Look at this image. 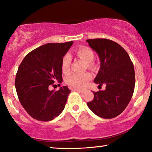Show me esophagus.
I'll return each mask as SVG.
<instances>
[{
	"instance_id": "1",
	"label": "esophagus",
	"mask_w": 152,
	"mask_h": 152,
	"mask_svg": "<svg viewBox=\"0 0 152 152\" xmlns=\"http://www.w3.org/2000/svg\"><path fill=\"white\" fill-rule=\"evenodd\" d=\"M74 90L77 91H78L79 93H81V94H83V93L85 92V91H84V90H83V89H74Z\"/></svg>"
}]
</instances>
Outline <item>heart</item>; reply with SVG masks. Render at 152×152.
Here are the masks:
<instances>
[{"label":"heart","mask_w":152,"mask_h":152,"mask_svg":"<svg viewBox=\"0 0 152 152\" xmlns=\"http://www.w3.org/2000/svg\"><path fill=\"white\" fill-rule=\"evenodd\" d=\"M77 56L82 59L87 63V67L89 69H93L94 67V53L91 49L88 47H82L77 49L76 51ZM72 63V57L69 54H66L63 56L61 61V69L63 73H67L70 69V66ZM91 75L88 72H85L82 74L72 73L68 75L65 78L66 84L74 88H84L87 83L91 80Z\"/></svg>","instance_id":"1"}]
</instances>
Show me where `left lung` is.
I'll list each match as a JSON object with an SVG mask.
<instances>
[{"label": "left lung", "instance_id": "left-lung-1", "mask_svg": "<svg viewBox=\"0 0 152 152\" xmlns=\"http://www.w3.org/2000/svg\"><path fill=\"white\" fill-rule=\"evenodd\" d=\"M100 60V68L94 83L106 85L104 91H94L87 106L97 116L113 118L127 107L135 87V72L127 52L117 42L107 38L86 40Z\"/></svg>", "mask_w": 152, "mask_h": 152}]
</instances>
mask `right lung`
I'll return each instance as SVG.
<instances>
[{
    "instance_id": "1",
    "label": "right lung",
    "mask_w": 152,
    "mask_h": 152,
    "mask_svg": "<svg viewBox=\"0 0 152 152\" xmlns=\"http://www.w3.org/2000/svg\"><path fill=\"white\" fill-rule=\"evenodd\" d=\"M73 44L48 43L27 54L19 65L15 87L19 101L29 116L37 121H49L65 108L70 91L67 86L49 90L54 83H61V61Z\"/></svg>"
}]
</instances>
